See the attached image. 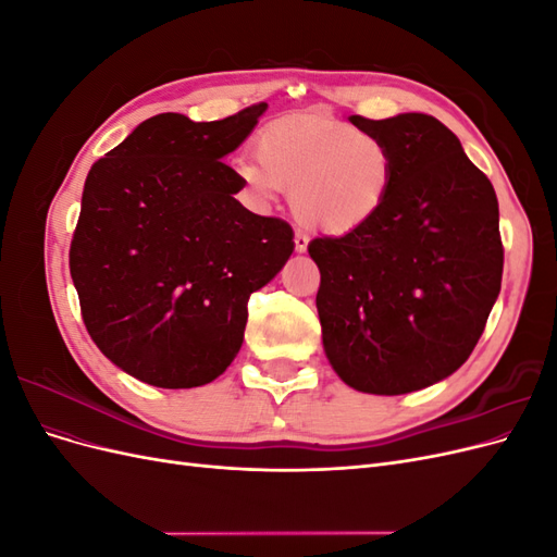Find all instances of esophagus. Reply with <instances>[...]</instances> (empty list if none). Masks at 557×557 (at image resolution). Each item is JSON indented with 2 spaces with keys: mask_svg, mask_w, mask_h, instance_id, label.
I'll use <instances>...</instances> for the list:
<instances>
[{
  "mask_svg": "<svg viewBox=\"0 0 557 557\" xmlns=\"http://www.w3.org/2000/svg\"><path fill=\"white\" fill-rule=\"evenodd\" d=\"M307 246H309V234L295 232V250H297V252H305Z\"/></svg>",
  "mask_w": 557,
  "mask_h": 557,
  "instance_id": "34e87169",
  "label": "esophagus"
}]
</instances>
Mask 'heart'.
I'll use <instances>...</instances> for the list:
<instances>
[{
	"mask_svg": "<svg viewBox=\"0 0 557 557\" xmlns=\"http://www.w3.org/2000/svg\"><path fill=\"white\" fill-rule=\"evenodd\" d=\"M256 158L237 162L252 201L272 207L290 193L297 221L325 234H348L372 221L395 176L393 150L379 134L320 113L267 127Z\"/></svg>",
	"mask_w": 557,
	"mask_h": 557,
	"instance_id": "b5f03b06",
	"label": "heart"
}]
</instances>
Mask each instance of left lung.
I'll return each mask as SVG.
<instances>
[{"instance_id": "obj_1", "label": "left lung", "mask_w": 557, "mask_h": 557, "mask_svg": "<svg viewBox=\"0 0 557 557\" xmlns=\"http://www.w3.org/2000/svg\"><path fill=\"white\" fill-rule=\"evenodd\" d=\"M395 158L381 211L342 237H315V307L334 372L360 393L404 395L471 356L502 285L493 183L425 113L350 115Z\"/></svg>"}]
</instances>
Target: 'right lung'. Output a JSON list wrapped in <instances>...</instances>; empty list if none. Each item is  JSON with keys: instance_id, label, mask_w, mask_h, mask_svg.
I'll list each match as a JSON object with an SVG mask.
<instances>
[{"instance_id": "add662e5", "label": "right lung", "mask_w": 557, "mask_h": 557, "mask_svg": "<svg viewBox=\"0 0 557 557\" xmlns=\"http://www.w3.org/2000/svg\"><path fill=\"white\" fill-rule=\"evenodd\" d=\"M264 109L211 123L160 113L90 166L70 248L81 315L97 348L148 385L221 376L250 295L293 256V227L242 207L244 181L221 162Z\"/></svg>"}]
</instances>
